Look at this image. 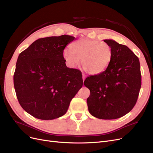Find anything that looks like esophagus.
<instances>
[{
	"instance_id": "esophagus-1",
	"label": "esophagus",
	"mask_w": 153,
	"mask_h": 153,
	"mask_svg": "<svg viewBox=\"0 0 153 153\" xmlns=\"http://www.w3.org/2000/svg\"><path fill=\"white\" fill-rule=\"evenodd\" d=\"M82 79H83V81H84L85 79V75H84V74L82 75Z\"/></svg>"
}]
</instances>
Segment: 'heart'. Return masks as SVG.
Instances as JSON below:
<instances>
[{"label": "heart", "mask_w": 153, "mask_h": 153, "mask_svg": "<svg viewBox=\"0 0 153 153\" xmlns=\"http://www.w3.org/2000/svg\"><path fill=\"white\" fill-rule=\"evenodd\" d=\"M70 50H63L62 57L68 65L75 68L80 63L91 75L103 72L112 61L113 50L110 46L99 41L81 39L73 43Z\"/></svg>", "instance_id": "1"}]
</instances>
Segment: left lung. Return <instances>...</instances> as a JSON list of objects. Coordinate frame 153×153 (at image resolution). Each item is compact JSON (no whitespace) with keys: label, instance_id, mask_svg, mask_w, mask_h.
<instances>
[{"label":"left lung","instance_id":"1","mask_svg":"<svg viewBox=\"0 0 153 153\" xmlns=\"http://www.w3.org/2000/svg\"><path fill=\"white\" fill-rule=\"evenodd\" d=\"M113 50L105 70L89 76L84 85L90 90L87 99L89 113L101 119H115L130 112L141 87L139 59L128 47L113 39H105Z\"/></svg>","mask_w":153,"mask_h":153}]
</instances>
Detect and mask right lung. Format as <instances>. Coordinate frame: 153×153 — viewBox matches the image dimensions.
<instances>
[{
    "instance_id": "obj_1",
    "label": "right lung",
    "mask_w": 153,
    "mask_h": 153,
    "mask_svg": "<svg viewBox=\"0 0 153 153\" xmlns=\"http://www.w3.org/2000/svg\"><path fill=\"white\" fill-rule=\"evenodd\" d=\"M74 39L68 35L37 39L18 57L13 77L17 98L23 109L37 119L62 116L83 85L81 71L68 68L62 57Z\"/></svg>"
}]
</instances>
